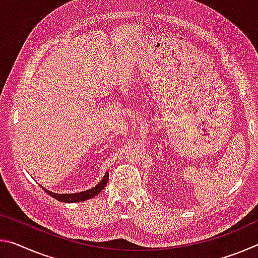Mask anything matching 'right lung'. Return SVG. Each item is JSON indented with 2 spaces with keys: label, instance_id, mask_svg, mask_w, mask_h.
<instances>
[{
  "label": "right lung",
  "instance_id": "1",
  "mask_svg": "<svg viewBox=\"0 0 258 258\" xmlns=\"http://www.w3.org/2000/svg\"><path fill=\"white\" fill-rule=\"evenodd\" d=\"M109 180V174L106 173V175L101 180V182L99 183L98 185H95L94 187L90 190H86V191H82V192H77V194H62V195H56L53 194V192H51L49 190L44 189V187H42L43 190H44L47 195H50L51 197L55 198L56 200H59V202H63V203H78V202H84L86 199H90L94 197V196L99 195L100 192L102 191V189L104 186L107 185Z\"/></svg>",
  "mask_w": 258,
  "mask_h": 258
}]
</instances>
